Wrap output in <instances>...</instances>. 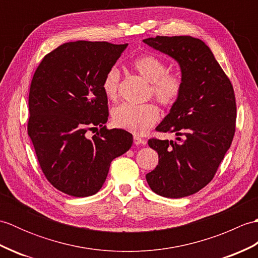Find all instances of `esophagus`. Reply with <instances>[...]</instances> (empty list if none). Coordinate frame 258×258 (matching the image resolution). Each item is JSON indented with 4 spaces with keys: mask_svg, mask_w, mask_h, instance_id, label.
<instances>
[{
    "mask_svg": "<svg viewBox=\"0 0 258 258\" xmlns=\"http://www.w3.org/2000/svg\"><path fill=\"white\" fill-rule=\"evenodd\" d=\"M134 144L135 145H145L146 144V141L144 139H141L140 136L138 135H134Z\"/></svg>",
    "mask_w": 258,
    "mask_h": 258,
    "instance_id": "1",
    "label": "esophagus"
}]
</instances>
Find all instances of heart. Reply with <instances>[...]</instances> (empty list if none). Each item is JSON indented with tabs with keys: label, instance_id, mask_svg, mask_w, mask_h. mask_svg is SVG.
Masks as SVG:
<instances>
[{
	"label": "heart",
	"instance_id": "1",
	"mask_svg": "<svg viewBox=\"0 0 258 258\" xmlns=\"http://www.w3.org/2000/svg\"><path fill=\"white\" fill-rule=\"evenodd\" d=\"M132 68L150 83L147 96L153 97L165 108H171L182 96L184 90L183 76L168 71L167 64L153 54H144L133 59ZM120 73L116 67L109 68L102 81V89L108 100L115 101L118 96ZM161 117L160 109L152 103L133 105L120 104L112 111L113 123L135 134H145Z\"/></svg>",
	"mask_w": 258,
	"mask_h": 258
}]
</instances>
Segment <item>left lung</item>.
I'll use <instances>...</instances> for the list:
<instances>
[{"label":"left lung","instance_id":"left-lung-1","mask_svg":"<svg viewBox=\"0 0 258 258\" xmlns=\"http://www.w3.org/2000/svg\"><path fill=\"white\" fill-rule=\"evenodd\" d=\"M144 42L176 59L182 70V96L156 127L157 132L175 133L177 142L149 140L158 153V164L146 174L153 191L179 199L205 187L231 147L236 128L235 93L200 38L157 35Z\"/></svg>","mask_w":258,"mask_h":258}]
</instances>
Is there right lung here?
I'll return each instance as SVG.
<instances>
[{"mask_svg": "<svg viewBox=\"0 0 258 258\" xmlns=\"http://www.w3.org/2000/svg\"><path fill=\"white\" fill-rule=\"evenodd\" d=\"M127 44L76 41L43 57L30 86L27 134L46 179L63 193H97L115 157L127 152L133 136L108 130L107 97L102 89L106 71ZM98 125L91 139L87 130Z\"/></svg>", "mask_w": 258, "mask_h": 258, "instance_id": "obj_1", "label": "right lung"}]
</instances>
